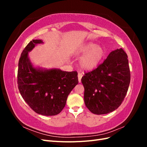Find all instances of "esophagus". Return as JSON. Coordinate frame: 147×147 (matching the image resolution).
<instances>
[{"instance_id": "34e87169", "label": "esophagus", "mask_w": 147, "mask_h": 147, "mask_svg": "<svg viewBox=\"0 0 147 147\" xmlns=\"http://www.w3.org/2000/svg\"><path fill=\"white\" fill-rule=\"evenodd\" d=\"M82 76H83L82 74L78 73V82H79V83L81 82V79H82Z\"/></svg>"}]
</instances>
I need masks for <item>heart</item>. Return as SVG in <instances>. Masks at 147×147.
Here are the masks:
<instances>
[{
  "instance_id": "b5f03b06",
  "label": "heart",
  "mask_w": 147,
  "mask_h": 147,
  "mask_svg": "<svg viewBox=\"0 0 147 147\" xmlns=\"http://www.w3.org/2000/svg\"><path fill=\"white\" fill-rule=\"evenodd\" d=\"M80 52L85 53L80 61V65L83 69L91 70L96 68L104 55V49L94 43H87L80 49Z\"/></svg>"
}]
</instances>
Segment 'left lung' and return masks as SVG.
I'll return each instance as SVG.
<instances>
[{"label":"left lung","instance_id":"1","mask_svg":"<svg viewBox=\"0 0 147 147\" xmlns=\"http://www.w3.org/2000/svg\"><path fill=\"white\" fill-rule=\"evenodd\" d=\"M130 80L126 52L122 48L112 51L103 63L82 78L86 107L96 115L117 109L126 96Z\"/></svg>","mask_w":147,"mask_h":147}]
</instances>
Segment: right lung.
Returning <instances> with one entry per match:
<instances>
[{"label": "right lung", "mask_w": 147, "mask_h": 147, "mask_svg": "<svg viewBox=\"0 0 147 147\" xmlns=\"http://www.w3.org/2000/svg\"><path fill=\"white\" fill-rule=\"evenodd\" d=\"M41 40H32L21 53L18 70V86L25 102L35 112L45 116L59 114L66 104L70 92L78 83L77 71L34 68L28 52Z\"/></svg>", "instance_id": "obj_1"}]
</instances>
